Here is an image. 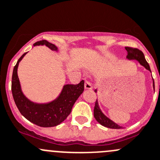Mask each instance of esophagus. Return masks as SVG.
<instances>
[{"label":"esophagus","mask_w":160,"mask_h":160,"mask_svg":"<svg viewBox=\"0 0 160 160\" xmlns=\"http://www.w3.org/2000/svg\"><path fill=\"white\" fill-rule=\"evenodd\" d=\"M85 89H92V83H91L89 81H86V82H85Z\"/></svg>","instance_id":"esophagus-1"}]
</instances>
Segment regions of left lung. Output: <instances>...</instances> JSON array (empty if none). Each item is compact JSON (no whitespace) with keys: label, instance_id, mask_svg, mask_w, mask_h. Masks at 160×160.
<instances>
[{"label":"left lung","instance_id":"left-lung-1","mask_svg":"<svg viewBox=\"0 0 160 160\" xmlns=\"http://www.w3.org/2000/svg\"><path fill=\"white\" fill-rule=\"evenodd\" d=\"M125 48H126V50L127 51V58L128 59V60H138V61L140 63V64L142 65L143 67H144L147 70L151 71L149 64H148V62L146 61L145 58H144V53H143L141 50H139L138 48H131V47H125ZM153 87H154L155 89L154 80H153ZM94 91L97 92V89ZM93 115H94V118H96V120H97L100 125L104 126V127H108V128H111V129L122 128V127L118 126V124L114 122L112 120H111L110 118H108L106 115H104V113L101 112V110H100V108H99V104H98V102H97V100H96L95 102V107H94Z\"/></svg>","mask_w":160,"mask_h":160}]
</instances>
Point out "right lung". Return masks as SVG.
<instances>
[{
    "label": "right lung",
    "mask_w": 160,
    "mask_h": 160,
    "mask_svg": "<svg viewBox=\"0 0 160 160\" xmlns=\"http://www.w3.org/2000/svg\"><path fill=\"white\" fill-rule=\"evenodd\" d=\"M43 45L50 49L57 51V48L53 44L46 40H42L33 44V45ZM24 53L14 67L12 78V92L13 99L20 113L33 124L42 127H56L64 121L71 112L73 105L79 96L84 91V80H82L77 85H65L61 93L57 99L48 104H35L30 101L22 92L17 74L19 63Z\"/></svg>",
    "instance_id": "1"
}]
</instances>
